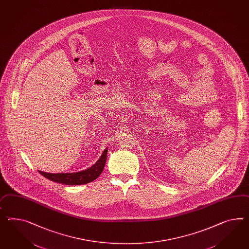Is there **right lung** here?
Wrapping results in <instances>:
<instances>
[{"mask_svg": "<svg viewBox=\"0 0 249 249\" xmlns=\"http://www.w3.org/2000/svg\"><path fill=\"white\" fill-rule=\"evenodd\" d=\"M107 156V148L104 151L101 157L93 166L82 172H72V173H48L38 171V172L52 181L66 185L86 184L95 180L102 173L105 168Z\"/></svg>", "mask_w": 249, "mask_h": 249, "instance_id": "add662e5", "label": "right lung"}]
</instances>
